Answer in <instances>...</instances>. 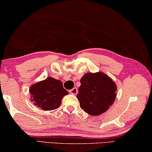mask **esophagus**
<instances>
[{
  "label": "esophagus",
  "instance_id": "1",
  "mask_svg": "<svg viewBox=\"0 0 152 152\" xmlns=\"http://www.w3.org/2000/svg\"><path fill=\"white\" fill-rule=\"evenodd\" d=\"M77 88H73L72 89H71L70 91H69V92H70L71 94H74V95H75V94H77Z\"/></svg>",
  "mask_w": 152,
  "mask_h": 152
}]
</instances>
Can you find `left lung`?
<instances>
[{
    "label": "left lung",
    "mask_w": 152,
    "mask_h": 152,
    "mask_svg": "<svg viewBox=\"0 0 152 152\" xmlns=\"http://www.w3.org/2000/svg\"><path fill=\"white\" fill-rule=\"evenodd\" d=\"M77 96L81 109L91 116L105 113L115 100L116 85L102 72L88 73L81 79Z\"/></svg>",
    "instance_id": "1"
}]
</instances>
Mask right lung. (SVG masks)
Here are the masks:
<instances>
[{
	"instance_id": "right-lung-1",
	"label": "right lung",
	"mask_w": 152,
	"mask_h": 152,
	"mask_svg": "<svg viewBox=\"0 0 152 152\" xmlns=\"http://www.w3.org/2000/svg\"><path fill=\"white\" fill-rule=\"evenodd\" d=\"M31 101L34 105L44 110H53L58 108L61 100L68 91L63 88V83L50 77L38 82L29 88Z\"/></svg>"
}]
</instances>
